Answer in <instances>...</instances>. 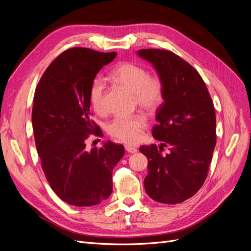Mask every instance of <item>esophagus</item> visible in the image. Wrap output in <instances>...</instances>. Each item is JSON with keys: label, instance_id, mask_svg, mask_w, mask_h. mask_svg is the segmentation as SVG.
I'll return each instance as SVG.
<instances>
[{"label": "esophagus", "instance_id": "esophagus-1", "mask_svg": "<svg viewBox=\"0 0 251 251\" xmlns=\"http://www.w3.org/2000/svg\"><path fill=\"white\" fill-rule=\"evenodd\" d=\"M126 151H127V153H131V154L137 153V149L134 147H131V146H126Z\"/></svg>", "mask_w": 251, "mask_h": 251}]
</instances>
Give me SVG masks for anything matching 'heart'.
<instances>
[{
    "label": "heart",
    "instance_id": "b5f03b06",
    "mask_svg": "<svg viewBox=\"0 0 251 251\" xmlns=\"http://www.w3.org/2000/svg\"><path fill=\"white\" fill-rule=\"evenodd\" d=\"M111 78L134 94L138 107L147 111H155L164 98V83L157 75H150L146 68L135 63H123L111 72ZM105 83L102 78H95L89 89V100L96 112L103 110ZM147 126L142 115L131 118L117 117L108 125L107 130L112 137L125 143H135L140 138Z\"/></svg>",
    "mask_w": 251,
    "mask_h": 251
}]
</instances>
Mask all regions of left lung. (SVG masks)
<instances>
[{
	"instance_id": "1",
	"label": "left lung",
	"mask_w": 251,
	"mask_h": 251,
	"mask_svg": "<svg viewBox=\"0 0 251 251\" xmlns=\"http://www.w3.org/2000/svg\"><path fill=\"white\" fill-rule=\"evenodd\" d=\"M137 53L153 65L164 83V101L151 130L162 143L139 149L148 158L144 188L159 203H181L198 192L207 177L217 142L214 103L200 74L180 56L160 49ZM165 146L170 153L164 155Z\"/></svg>"
}]
</instances>
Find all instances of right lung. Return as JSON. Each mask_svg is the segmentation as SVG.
Masks as SVG:
<instances>
[{
    "mask_svg": "<svg viewBox=\"0 0 251 251\" xmlns=\"http://www.w3.org/2000/svg\"><path fill=\"white\" fill-rule=\"evenodd\" d=\"M116 57L88 48H71L44 72L33 97L32 126L42 169L51 188L74 206L108 199L112 172L125 155L123 144L107 141L86 149L89 134L100 135L91 119L89 89L101 68Z\"/></svg>",
    "mask_w": 251,
    "mask_h": 251,
    "instance_id": "add662e5",
    "label": "right lung"
}]
</instances>
